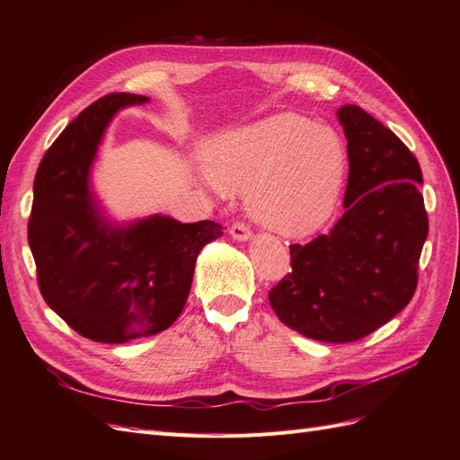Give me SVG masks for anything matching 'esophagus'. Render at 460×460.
<instances>
[{"instance_id":"esophagus-1","label":"esophagus","mask_w":460,"mask_h":460,"mask_svg":"<svg viewBox=\"0 0 460 460\" xmlns=\"http://www.w3.org/2000/svg\"><path fill=\"white\" fill-rule=\"evenodd\" d=\"M229 234L239 243H246V241L252 239V233H251L249 227L244 226V223H234V226L229 229Z\"/></svg>"}]
</instances>
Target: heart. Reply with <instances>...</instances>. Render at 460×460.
Returning a JSON list of instances; mask_svg holds the SVG:
<instances>
[{"instance_id":"b5f03b06","label":"heart","mask_w":460,"mask_h":460,"mask_svg":"<svg viewBox=\"0 0 460 460\" xmlns=\"http://www.w3.org/2000/svg\"><path fill=\"white\" fill-rule=\"evenodd\" d=\"M208 163L219 186L249 192V214L284 237H309L336 214L348 153L334 129L281 112L216 139Z\"/></svg>"}]
</instances>
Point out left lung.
Listing matches in <instances>:
<instances>
[{
	"instance_id": "obj_1",
	"label": "left lung",
	"mask_w": 460,
	"mask_h": 460,
	"mask_svg": "<svg viewBox=\"0 0 460 460\" xmlns=\"http://www.w3.org/2000/svg\"><path fill=\"white\" fill-rule=\"evenodd\" d=\"M348 139L344 216L309 244H291V270L270 291L291 331L346 344L402 311L418 284L428 214L418 159L356 104L336 112Z\"/></svg>"
}]
</instances>
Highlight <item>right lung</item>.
<instances>
[{
    "label": "right lung",
    "instance_id": "1",
    "mask_svg": "<svg viewBox=\"0 0 460 460\" xmlns=\"http://www.w3.org/2000/svg\"><path fill=\"white\" fill-rule=\"evenodd\" d=\"M149 97L112 93L60 134L34 176L29 246L49 307L81 336L124 344L179 319L199 251L219 239L216 221L181 223L153 214L107 216L91 171L112 118Z\"/></svg>",
    "mask_w": 460,
    "mask_h": 460
}]
</instances>
